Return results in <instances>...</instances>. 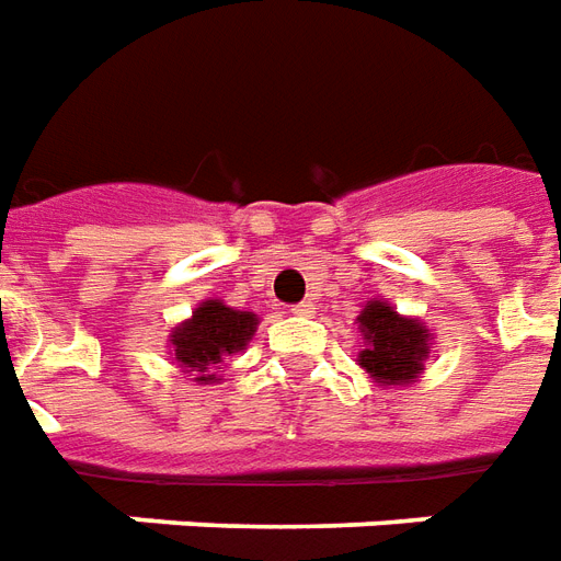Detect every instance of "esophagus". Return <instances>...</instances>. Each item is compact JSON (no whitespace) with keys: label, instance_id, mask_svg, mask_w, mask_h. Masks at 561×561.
I'll return each mask as SVG.
<instances>
[{"label":"esophagus","instance_id":"obj_1","mask_svg":"<svg viewBox=\"0 0 561 561\" xmlns=\"http://www.w3.org/2000/svg\"><path fill=\"white\" fill-rule=\"evenodd\" d=\"M313 310H317V305H313V301H301V305H296V308H293V313H298V317H310Z\"/></svg>","mask_w":561,"mask_h":561}]
</instances>
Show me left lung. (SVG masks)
<instances>
[{
    "instance_id": "obj_1",
    "label": "left lung",
    "mask_w": 561,
    "mask_h": 561,
    "mask_svg": "<svg viewBox=\"0 0 561 561\" xmlns=\"http://www.w3.org/2000/svg\"><path fill=\"white\" fill-rule=\"evenodd\" d=\"M358 331L365 337L358 367L376 386H410L424 374L433 331L419 317H403L382 298H370L358 313Z\"/></svg>"
}]
</instances>
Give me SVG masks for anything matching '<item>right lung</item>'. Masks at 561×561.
Returning <instances> with one entry per match:
<instances>
[{
	"label": "right lung",
	"instance_id": "obj_1",
	"mask_svg": "<svg viewBox=\"0 0 561 561\" xmlns=\"http://www.w3.org/2000/svg\"><path fill=\"white\" fill-rule=\"evenodd\" d=\"M256 325L260 317L251 310H236L220 298H206L170 331V358L199 386L218 382L224 358L241 353L253 341Z\"/></svg>",
	"mask_w": 561,
	"mask_h": 561
}]
</instances>
